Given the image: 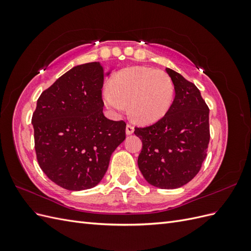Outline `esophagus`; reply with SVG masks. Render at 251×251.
<instances>
[{
  "label": "esophagus",
  "instance_id": "obj_1",
  "mask_svg": "<svg viewBox=\"0 0 251 251\" xmlns=\"http://www.w3.org/2000/svg\"><path fill=\"white\" fill-rule=\"evenodd\" d=\"M134 131H135V127H134V126H133V125H131V124H127V125H126V135H131V134H133V133H134Z\"/></svg>",
  "mask_w": 251,
  "mask_h": 251
}]
</instances>
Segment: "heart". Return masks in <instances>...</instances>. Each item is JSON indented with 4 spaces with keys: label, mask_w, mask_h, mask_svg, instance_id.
<instances>
[{
    "label": "heart",
    "mask_w": 251,
    "mask_h": 251,
    "mask_svg": "<svg viewBox=\"0 0 251 251\" xmlns=\"http://www.w3.org/2000/svg\"><path fill=\"white\" fill-rule=\"evenodd\" d=\"M174 85L169 74L147 67H130L117 72L103 90V100L115 114L126 111L140 124H151L169 111Z\"/></svg>",
    "instance_id": "1"
}]
</instances>
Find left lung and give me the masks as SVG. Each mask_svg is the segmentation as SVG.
Returning a JSON list of instances; mask_svg holds the SVG:
<instances>
[{"label": "left lung", "instance_id": "8db88e82", "mask_svg": "<svg viewBox=\"0 0 251 251\" xmlns=\"http://www.w3.org/2000/svg\"><path fill=\"white\" fill-rule=\"evenodd\" d=\"M175 89L169 111L157 123L135 127L142 140L138 166L150 184L178 188L199 173L209 143V109L199 89L166 68Z\"/></svg>", "mask_w": 251, "mask_h": 251}]
</instances>
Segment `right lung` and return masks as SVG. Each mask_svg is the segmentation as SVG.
<instances>
[{
	"label": "right lung",
	"mask_w": 251,
	"mask_h": 251,
	"mask_svg": "<svg viewBox=\"0 0 251 251\" xmlns=\"http://www.w3.org/2000/svg\"><path fill=\"white\" fill-rule=\"evenodd\" d=\"M103 80L100 62L74 67L44 91L32 115L40 168L69 191L100 183L112 153L126 139L125 121L102 113Z\"/></svg>",
	"instance_id": "right-lung-1"
}]
</instances>
